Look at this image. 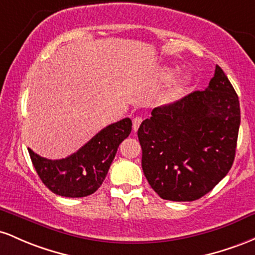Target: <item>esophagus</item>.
<instances>
[{
    "label": "esophagus",
    "mask_w": 255,
    "mask_h": 255,
    "mask_svg": "<svg viewBox=\"0 0 255 255\" xmlns=\"http://www.w3.org/2000/svg\"><path fill=\"white\" fill-rule=\"evenodd\" d=\"M141 123H142L141 117H135V118L132 119V128H133V131L138 130V128H139V125H141Z\"/></svg>",
    "instance_id": "34e87169"
}]
</instances>
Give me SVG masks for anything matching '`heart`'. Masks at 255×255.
Returning a JSON list of instances; mask_svg holds the SVG:
<instances>
[{
    "label": "heart",
    "mask_w": 255,
    "mask_h": 255,
    "mask_svg": "<svg viewBox=\"0 0 255 255\" xmlns=\"http://www.w3.org/2000/svg\"><path fill=\"white\" fill-rule=\"evenodd\" d=\"M173 74H174L173 70L166 71V72L164 73V79H165V81H170V79L173 77ZM182 84H183V81H178L176 83V84L173 85L172 89L166 91L164 95H162V101H164V102L173 101V100L176 99V96H177V94H178L179 89H181Z\"/></svg>",
    "instance_id": "obj_1"
}]
</instances>
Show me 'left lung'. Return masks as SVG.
<instances>
[{"label": "left lung", "mask_w": 255, "mask_h": 255, "mask_svg": "<svg viewBox=\"0 0 255 255\" xmlns=\"http://www.w3.org/2000/svg\"><path fill=\"white\" fill-rule=\"evenodd\" d=\"M240 122L239 96L219 66L206 90L154 108L137 131L153 190L170 201L210 193L233 166Z\"/></svg>", "instance_id": "left-lung-1"}]
</instances>
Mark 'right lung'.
<instances>
[{"label":"right lung","mask_w":255,"mask_h":255,"mask_svg":"<svg viewBox=\"0 0 255 255\" xmlns=\"http://www.w3.org/2000/svg\"><path fill=\"white\" fill-rule=\"evenodd\" d=\"M131 128L130 118L108 125L65 159L42 158L30 148L28 154L37 174L48 189L60 196L84 197L101 187L119 144L130 135Z\"/></svg>","instance_id":"right-lung-1"}]
</instances>
